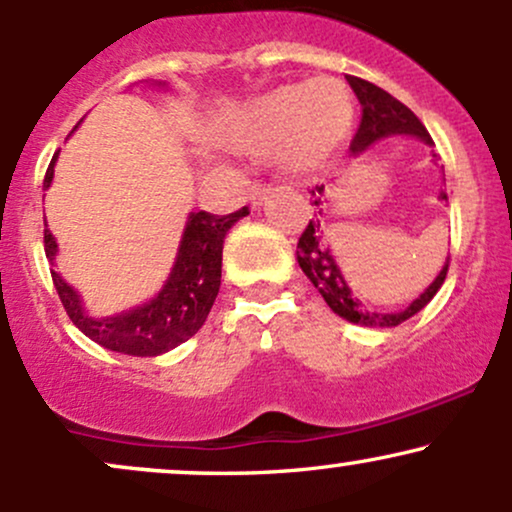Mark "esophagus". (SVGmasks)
I'll return each mask as SVG.
<instances>
[{
  "label": "esophagus",
  "instance_id": "obj_1",
  "mask_svg": "<svg viewBox=\"0 0 512 512\" xmlns=\"http://www.w3.org/2000/svg\"><path fill=\"white\" fill-rule=\"evenodd\" d=\"M269 192H272V187H269L267 182H252L250 185L252 207H262V202L269 197Z\"/></svg>",
  "mask_w": 512,
  "mask_h": 512
}]
</instances>
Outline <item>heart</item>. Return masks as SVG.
Returning a JSON list of instances; mask_svg holds the SVG:
<instances>
[{
	"label": "heart",
	"mask_w": 512,
	"mask_h": 512,
	"mask_svg": "<svg viewBox=\"0 0 512 512\" xmlns=\"http://www.w3.org/2000/svg\"><path fill=\"white\" fill-rule=\"evenodd\" d=\"M354 129V98L342 81L320 76L281 86L245 105L228 122L226 142L245 154L276 151L296 175L317 173L342 151Z\"/></svg>",
	"instance_id": "b5f03b06"
}]
</instances>
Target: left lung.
<instances>
[{"instance_id":"left-lung-1","label":"left lung","mask_w":512,"mask_h":512,"mask_svg":"<svg viewBox=\"0 0 512 512\" xmlns=\"http://www.w3.org/2000/svg\"><path fill=\"white\" fill-rule=\"evenodd\" d=\"M349 86L354 88L358 103L363 108V117H361V127H358L354 142H351V154L358 156L368 149L370 144L378 142V139L390 137V134H409V137L424 139L426 144L431 142V134L426 132V127L421 125V120L416 117L404 103H399L397 98H392L390 93L383 91L380 86L370 84L366 79H358V76H346ZM315 192H325V185L315 187ZM313 192V195H315ZM440 199H448L445 192H440ZM315 207H320L322 199L315 197ZM322 214V211H317ZM298 264L313 281V286L322 293L325 303L344 320L354 322V325H363V327H397L402 325L404 320H409L411 315L419 313L421 308H426L428 301L436 296L440 286H443L445 274H448L450 267V257L445 260V267L440 269V274L436 276L428 289L416 298L414 303H409L407 308L399 310V313H370V310L363 308V303L358 298L351 296V289L346 286L342 272H339L337 262H334L330 248H327V238H325V228H322L320 219H310L308 228L303 231V236L298 238Z\"/></svg>"}]
</instances>
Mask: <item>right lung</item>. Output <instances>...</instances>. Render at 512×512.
Masks as SVG:
<instances>
[{"mask_svg": "<svg viewBox=\"0 0 512 512\" xmlns=\"http://www.w3.org/2000/svg\"><path fill=\"white\" fill-rule=\"evenodd\" d=\"M55 161L57 156H52L43 187H50ZM248 214V207L226 216L192 211L187 216L178 257L163 289L144 305L110 317L88 315L79 293L55 272L57 243L45 228V255L52 264V281L69 320L96 344L127 356H158L187 342L204 325L211 305L219 296L223 238L233 223Z\"/></svg>", "mask_w": 512, "mask_h": 512, "instance_id": "obj_1", "label": "right lung"}]
</instances>
